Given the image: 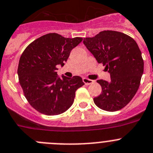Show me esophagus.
I'll use <instances>...</instances> for the list:
<instances>
[{
	"label": "esophagus",
	"instance_id": "obj_1",
	"mask_svg": "<svg viewBox=\"0 0 153 153\" xmlns=\"http://www.w3.org/2000/svg\"><path fill=\"white\" fill-rule=\"evenodd\" d=\"M83 82L86 85H91V84L94 82V81H93V80H91V79H89V78H83Z\"/></svg>",
	"mask_w": 153,
	"mask_h": 153
}]
</instances>
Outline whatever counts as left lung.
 I'll return each mask as SVG.
<instances>
[{
	"label": "left lung",
	"instance_id": "left-lung-1",
	"mask_svg": "<svg viewBox=\"0 0 153 153\" xmlns=\"http://www.w3.org/2000/svg\"><path fill=\"white\" fill-rule=\"evenodd\" d=\"M83 42L110 74L109 82L97 81L102 94L94 98V103L108 112L122 109L136 94L143 73V59L137 44L122 32L109 30L84 38Z\"/></svg>",
	"mask_w": 153,
	"mask_h": 153
}]
</instances>
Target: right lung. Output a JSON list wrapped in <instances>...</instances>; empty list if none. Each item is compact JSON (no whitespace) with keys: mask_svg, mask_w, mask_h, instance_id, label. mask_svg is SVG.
<instances>
[{"mask_svg":"<svg viewBox=\"0 0 153 153\" xmlns=\"http://www.w3.org/2000/svg\"><path fill=\"white\" fill-rule=\"evenodd\" d=\"M82 40L49 33L31 42L21 55L19 81L28 102L41 113L65 112L73 103L75 91L85 85L81 77L59 78L56 72L57 65H64L71 51Z\"/></svg>","mask_w":153,"mask_h":153,"instance_id":"add662e5","label":"right lung"}]
</instances>
